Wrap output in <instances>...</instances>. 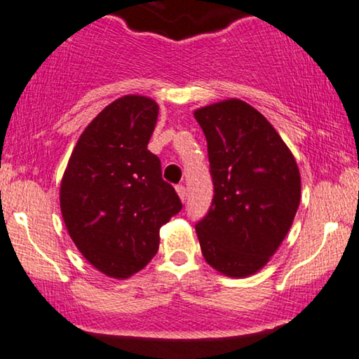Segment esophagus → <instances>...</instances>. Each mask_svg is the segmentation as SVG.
<instances>
[{"instance_id": "esophagus-1", "label": "esophagus", "mask_w": 359, "mask_h": 359, "mask_svg": "<svg viewBox=\"0 0 359 359\" xmlns=\"http://www.w3.org/2000/svg\"><path fill=\"white\" fill-rule=\"evenodd\" d=\"M175 190H177V194H179V197H180V201H185V197H187V192H185V185H182V184H179V185H175Z\"/></svg>"}]
</instances>
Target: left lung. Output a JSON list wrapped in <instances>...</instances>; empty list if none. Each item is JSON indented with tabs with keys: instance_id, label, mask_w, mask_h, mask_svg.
Instances as JSON below:
<instances>
[{
	"instance_id": "left-lung-1",
	"label": "left lung",
	"mask_w": 359,
	"mask_h": 359,
	"mask_svg": "<svg viewBox=\"0 0 359 359\" xmlns=\"http://www.w3.org/2000/svg\"><path fill=\"white\" fill-rule=\"evenodd\" d=\"M207 139L213 198L197 222L202 255L232 278L270 260L300 205L297 161L273 126L240 99L194 112Z\"/></svg>"
}]
</instances>
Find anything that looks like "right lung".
I'll list each match as a JSON object with an SVG mask.
<instances>
[{
  "label": "right lung",
  "instance_id": "add662e5",
  "mask_svg": "<svg viewBox=\"0 0 359 359\" xmlns=\"http://www.w3.org/2000/svg\"><path fill=\"white\" fill-rule=\"evenodd\" d=\"M158 106L124 96L96 116L76 144L62 175V219L90 265L112 278L137 273L158 250V230L182 202L147 151Z\"/></svg>",
  "mask_w": 359,
  "mask_h": 359
}]
</instances>
